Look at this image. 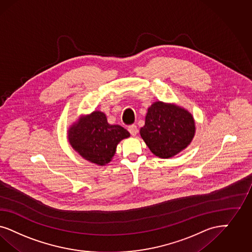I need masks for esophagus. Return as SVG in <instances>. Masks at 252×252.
Masks as SVG:
<instances>
[{
    "label": "esophagus",
    "mask_w": 252,
    "mask_h": 252,
    "mask_svg": "<svg viewBox=\"0 0 252 252\" xmlns=\"http://www.w3.org/2000/svg\"><path fill=\"white\" fill-rule=\"evenodd\" d=\"M128 131H129V133H130L132 136H136L137 134H138V132H139V129H138V127H137V126H135V125H131L128 126Z\"/></svg>",
    "instance_id": "34e87169"
}]
</instances>
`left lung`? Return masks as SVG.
<instances>
[{
  "instance_id": "8db88e82",
  "label": "left lung",
  "mask_w": 252,
  "mask_h": 252,
  "mask_svg": "<svg viewBox=\"0 0 252 252\" xmlns=\"http://www.w3.org/2000/svg\"><path fill=\"white\" fill-rule=\"evenodd\" d=\"M139 133L155 156L170 158L191 143L195 123L191 113L182 107L157 101L148 109L145 125Z\"/></svg>"
}]
</instances>
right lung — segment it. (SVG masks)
I'll return each mask as SVG.
<instances>
[{"label":"right lung","mask_w":252,"mask_h":252,"mask_svg":"<svg viewBox=\"0 0 252 252\" xmlns=\"http://www.w3.org/2000/svg\"><path fill=\"white\" fill-rule=\"evenodd\" d=\"M130 136L119 125H110L105 113L95 111L83 116L68 130L69 144L87 161L98 165L111 162L122 139Z\"/></svg>","instance_id":"1"}]
</instances>
